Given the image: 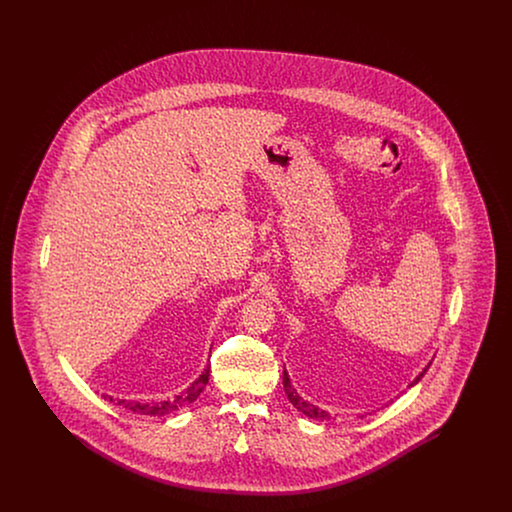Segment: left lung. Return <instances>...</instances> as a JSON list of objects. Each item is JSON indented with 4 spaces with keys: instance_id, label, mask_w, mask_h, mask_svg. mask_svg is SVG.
I'll return each mask as SVG.
<instances>
[{
    "instance_id": "obj_1",
    "label": "left lung",
    "mask_w": 512,
    "mask_h": 512,
    "mask_svg": "<svg viewBox=\"0 0 512 512\" xmlns=\"http://www.w3.org/2000/svg\"><path fill=\"white\" fill-rule=\"evenodd\" d=\"M428 368H430V365L426 366V368L416 376V380H414L411 386L420 382V378L426 374V370H428ZM284 391H286V395H288V399H290V403H292L293 407H295L297 411H301L305 416H309V418H317V420L330 418V414L326 413V411H322V409H318L317 405H313V403L305 401V399L295 391V388L292 386V382H290V376H288V372H286V370H284Z\"/></svg>"
}]
</instances>
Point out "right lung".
<instances>
[{"instance_id": "right-lung-1", "label": "right lung", "mask_w": 512, "mask_h": 512, "mask_svg": "<svg viewBox=\"0 0 512 512\" xmlns=\"http://www.w3.org/2000/svg\"><path fill=\"white\" fill-rule=\"evenodd\" d=\"M209 382V365L201 372V376L195 380L194 384L188 388V390L182 391L180 395H176L171 401H161V403H140V401H126V399H113V397H107L109 401L122 405L124 409L132 411L136 414H147V416H163V414L172 413L176 409H182L190 403H194L195 399L199 397V393L205 390Z\"/></svg>"}]
</instances>
